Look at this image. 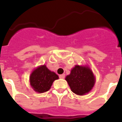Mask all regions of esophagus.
<instances>
[{
  "label": "esophagus",
  "mask_w": 122,
  "mask_h": 122,
  "mask_svg": "<svg viewBox=\"0 0 122 122\" xmlns=\"http://www.w3.org/2000/svg\"><path fill=\"white\" fill-rule=\"evenodd\" d=\"M59 78H65V74H62V75H59Z\"/></svg>",
  "instance_id": "1"
}]
</instances>
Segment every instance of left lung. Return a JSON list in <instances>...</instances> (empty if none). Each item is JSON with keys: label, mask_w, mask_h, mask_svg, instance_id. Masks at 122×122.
Returning <instances> with one entry per match:
<instances>
[{"label": "left lung", "mask_w": 122, "mask_h": 122, "mask_svg": "<svg viewBox=\"0 0 122 122\" xmlns=\"http://www.w3.org/2000/svg\"><path fill=\"white\" fill-rule=\"evenodd\" d=\"M66 80L73 92L77 95L85 94L91 91L95 83L92 71L87 67L76 65L66 77Z\"/></svg>", "instance_id": "obj_1"}]
</instances>
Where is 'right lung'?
<instances>
[{
	"instance_id": "obj_1",
	"label": "right lung",
	"mask_w": 122,
	"mask_h": 122,
	"mask_svg": "<svg viewBox=\"0 0 122 122\" xmlns=\"http://www.w3.org/2000/svg\"><path fill=\"white\" fill-rule=\"evenodd\" d=\"M58 78L59 77L55 73L50 71L46 65H43L33 71L30 78V81L34 91L42 93L49 91L53 81Z\"/></svg>"
}]
</instances>
